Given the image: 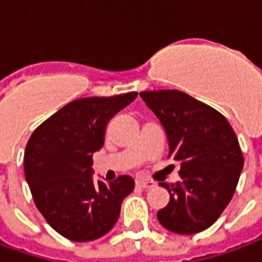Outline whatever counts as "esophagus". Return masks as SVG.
<instances>
[{
    "label": "esophagus",
    "instance_id": "1",
    "mask_svg": "<svg viewBox=\"0 0 262 262\" xmlns=\"http://www.w3.org/2000/svg\"><path fill=\"white\" fill-rule=\"evenodd\" d=\"M136 186L140 187V189H151L154 186V182L152 180H143V179H137L136 180Z\"/></svg>",
    "mask_w": 262,
    "mask_h": 262
}]
</instances>
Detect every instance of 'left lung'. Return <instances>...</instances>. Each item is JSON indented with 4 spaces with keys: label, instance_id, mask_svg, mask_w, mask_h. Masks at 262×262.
Returning a JSON list of instances; mask_svg holds the SVG:
<instances>
[{
    "label": "left lung",
    "instance_id": "1",
    "mask_svg": "<svg viewBox=\"0 0 262 262\" xmlns=\"http://www.w3.org/2000/svg\"><path fill=\"white\" fill-rule=\"evenodd\" d=\"M140 97L164 127L169 157L180 164V180L161 183L169 203L157 218L165 229L191 234L210 228L233 197L243 154L222 114L178 90L143 92Z\"/></svg>",
    "mask_w": 262,
    "mask_h": 262
}]
</instances>
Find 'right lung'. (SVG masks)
<instances>
[{
  "label": "right lung",
  "mask_w": 262,
  "mask_h": 262,
  "mask_svg": "<svg viewBox=\"0 0 262 262\" xmlns=\"http://www.w3.org/2000/svg\"><path fill=\"white\" fill-rule=\"evenodd\" d=\"M137 97H89L69 102L33 132L25 150V176L33 200L52 229L72 242L98 239L114 228L130 176L108 185L93 179V154L104 146L112 116Z\"/></svg>",
  "instance_id": "add662e5"
}]
</instances>
